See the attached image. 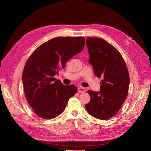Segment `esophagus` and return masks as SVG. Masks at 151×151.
Masks as SVG:
<instances>
[{
    "label": "esophagus",
    "instance_id": "34e87169",
    "mask_svg": "<svg viewBox=\"0 0 151 151\" xmlns=\"http://www.w3.org/2000/svg\"><path fill=\"white\" fill-rule=\"evenodd\" d=\"M78 91L79 92H81V93H84L86 91L85 89V88H83V87H79L78 89Z\"/></svg>",
    "mask_w": 151,
    "mask_h": 151
}]
</instances>
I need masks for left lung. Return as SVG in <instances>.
Masks as SVG:
<instances>
[{
    "mask_svg": "<svg viewBox=\"0 0 151 151\" xmlns=\"http://www.w3.org/2000/svg\"><path fill=\"white\" fill-rule=\"evenodd\" d=\"M89 62L100 82V92L88 91L91 100L85 107L93 117L106 120L116 115L127 99L130 77L126 63L114 46L97 37H88Z\"/></svg>",
    "mask_w": 151,
    "mask_h": 151,
    "instance_id": "8db88e82",
    "label": "left lung"
}]
</instances>
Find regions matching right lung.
<instances>
[{"mask_svg":"<svg viewBox=\"0 0 151 151\" xmlns=\"http://www.w3.org/2000/svg\"><path fill=\"white\" fill-rule=\"evenodd\" d=\"M84 45L83 37H58L39 46L28 58L22 85L29 104L40 117L51 119L60 115L77 92L75 85L64 86L54 76Z\"/></svg>","mask_w":151,"mask_h":151,"instance_id":"1","label":"right lung"}]
</instances>
